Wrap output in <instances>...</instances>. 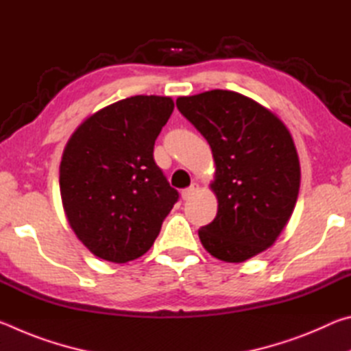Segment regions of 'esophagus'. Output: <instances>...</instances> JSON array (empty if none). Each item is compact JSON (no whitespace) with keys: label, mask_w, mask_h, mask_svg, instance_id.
<instances>
[{"label":"esophagus","mask_w":351,"mask_h":351,"mask_svg":"<svg viewBox=\"0 0 351 351\" xmlns=\"http://www.w3.org/2000/svg\"><path fill=\"white\" fill-rule=\"evenodd\" d=\"M197 192H198V184L193 182V184H190L187 189L182 190L181 197H182V199H189V198H192Z\"/></svg>","instance_id":"esophagus-1"}]
</instances>
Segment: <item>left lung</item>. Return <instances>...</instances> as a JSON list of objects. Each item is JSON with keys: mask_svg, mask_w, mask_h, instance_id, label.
<instances>
[{"mask_svg": "<svg viewBox=\"0 0 351 351\" xmlns=\"http://www.w3.org/2000/svg\"><path fill=\"white\" fill-rule=\"evenodd\" d=\"M181 114L204 136L217 164L218 212L198 230L218 260L240 263L272 246L294 210L300 165L280 119L239 93L178 97Z\"/></svg>", "mask_w": 351, "mask_h": 351, "instance_id": "1", "label": "left lung"}]
</instances>
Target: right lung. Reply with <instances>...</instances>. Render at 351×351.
Listing matches in <instances>:
<instances>
[{
    "mask_svg": "<svg viewBox=\"0 0 351 351\" xmlns=\"http://www.w3.org/2000/svg\"><path fill=\"white\" fill-rule=\"evenodd\" d=\"M173 108V100L161 96L119 100L88 117L64 147V213L97 257L127 263L144 255L180 198L153 158Z\"/></svg>",
    "mask_w": 351,
    "mask_h": 351,
    "instance_id": "right-lung-1",
    "label": "right lung"
}]
</instances>
